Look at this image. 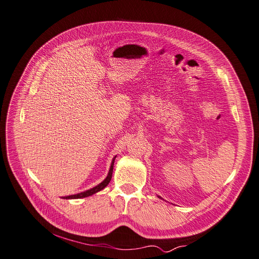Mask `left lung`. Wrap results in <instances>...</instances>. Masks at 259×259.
I'll return each instance as SVG.
<instances>
[{
  "instance_id": "left-lung-1",
  "label": "left lung",
  "mask_w": 259,
  "mask_h": 259,
  "mask_svg": "<svg viewBox=\"0 0 259 259\" xmlns=\"http://www.w3.org/2000/svg\"><path fill=\"white\" fill-rule=\"evenodd\" d=\"M157 197H159V198H161V197H160V196H157ZM161 199H162V198H161Z\"/></svg>"
}]
</instances>
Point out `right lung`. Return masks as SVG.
<instances>
[{
	"label": "right lung",
	"mask_w": 259,
	"mask_h": 259,
	"mask_svg": "<svg viewBox=\"0 0 259 259\" xmlns=\"http://www.w3.org/2000/svg\"><path fill=\"white\" fill-rule=\"evenodd\" d=\"M115 157L116 155L112 159V163H111V166H110V169H109V172L106 177V179L104 180V181L102 183H99L98 185H96L95 187L91 188V189H88L85 190V192H82V193H79V194H76V195H71V196H66V197H63V199H81V198H85V197H89V196H92L98 192H100V190L104 189L111 181L112 179V174H113V165H114V161H115Z\"/></svg>",
	"instance_id": "right-lung-1"
}]
</instances>
